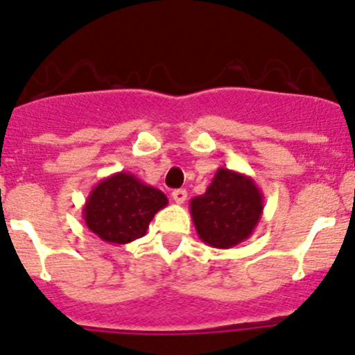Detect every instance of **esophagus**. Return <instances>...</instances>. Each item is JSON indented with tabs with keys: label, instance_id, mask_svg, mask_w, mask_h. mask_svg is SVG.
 <instances>
[{
	"label": "esophagus",
	"instance_id": "obj_1",
	"mask_svg": "<svg viewBox=\"0 0 355 355\" xmlns=\"http://www.w3.org/2000/svg\"><path fill=\"white\" fill-rule=\"evenodd\" d=\"M171 199L175 200L177 204H184L187 200V190L185 189H177L171 192Z\"/></svg>",
	"mask_w": 355,
	"mask_h": 355
}]
</instances>
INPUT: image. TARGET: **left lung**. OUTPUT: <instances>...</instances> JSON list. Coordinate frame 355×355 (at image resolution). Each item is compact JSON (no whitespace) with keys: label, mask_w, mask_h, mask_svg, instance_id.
<instances>
[{"label":"left lung","mask_w":355,"mask_h":355,"mask_svg":"<svg viewBox=\"0 0 355 355\" xmlns=\"http://www.w3.org/2000/svg\"><path fill=\"white\" fill-rule=\"evenodd\" d=\"M263 212L255 180L240 171L218 168L206 192L190 200L197 234L212 248H231L248 240Z\"/></svg>","instance_id":"left-lung-1"}]
</instances>
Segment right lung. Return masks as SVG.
I'll list each match as a JSON object with an SVG mask.
<instances>
[{
	"label": "right lung",
	"mask_w": 355,
	"mask_h": 355,
	"mask_svg": "<svg viewBox=\"0 0 355 355\" xmlns=\"http://www.w3.org/2000/svg\"><path fill=\"white\" fill-rule=\"evenodd\" d=\"M162 190L146 185L129 171L103 178L83 206L85 225L107 243L125 245L144 236L158 211L166 207Z\"/></svg>",
	"instance_id": "right-lung-1"
}]
</instances>
